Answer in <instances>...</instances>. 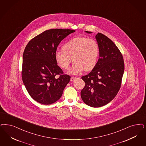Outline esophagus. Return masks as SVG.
<instances>
[{
	"label": "esophagus",
	"instance_id": "1",
	"mask_svg": "<svg viewBox=\"0 0 146 146\" xmlns=\"http://www.w3.org/2000/svg\"><path fill=\"white\" fill-rule=\"evenodd\" d=\"M76 79V77H73V76H72V77L70 78V81H73L74 80Z\"/></svg>",
	"mask_w": 146,
	"mask_h": 146
}]
</instances>
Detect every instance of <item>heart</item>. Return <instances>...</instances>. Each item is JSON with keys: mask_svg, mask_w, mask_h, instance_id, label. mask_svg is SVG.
I'll return each instance as SVG.
<instances>
[{"mask_svg": "<svg viewBox=\"0 0 146 146\" xmlns=\"http://www.w3.org/2000/svg\"><path fill=\"white\" fill-rule=\"evenodd\" d=\"M99 52V45L96 40L77 36L66 42L62 46V50L55 52V59L62 68L67 70L73 59L74 62L68 73L77 75L85 70H90L95 67Z\"/></svg>", "mask_w": 146, "mask_h": 146, "instance_id": "1", "label": "heart"}]
</instances>
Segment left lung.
I'll return each mask as SVG.
<instances>
[{
  "instance_id": "1",
  "label": "left lung",
  "mask_w": 146,
  "mask_h": 146,
  "mask_svg": "<svg viewBox=\"0 0 146 146\" xmlns=\"http://www.w3.org/2000/svg\"><path fill=\"white\" fill-rule=\"evenodd\" d=\"M96 38L99 58L91 72L81 77L85 86L81 91V97L88 106L100 107L110 102L117 94L125 65L120 51L110 38L100 33H98Z\"/></svg>"
}]
</instances>
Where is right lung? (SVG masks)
<instances>
[{
    "instance_id": "obj_1",
    "label": "right lung",
    "mask_w": 146,
    "mask_h": 146,
    "mask_svg": "<svg viewBox=\"0 0 146 146\" xmlns=\"http://www.w3.org/2000/svg\"><path fill=\"white\" fill-rule=\"evenodd\" d=\"M73 30L51 29L44 31L31 40L23 56L22 79L31 96L43 105L58 100L70 76L63 74L55 59L60 42ZM60 75L58 78L55 76Z\"/></svg>"
}]
</instances>
